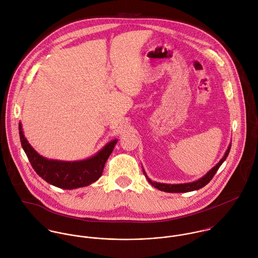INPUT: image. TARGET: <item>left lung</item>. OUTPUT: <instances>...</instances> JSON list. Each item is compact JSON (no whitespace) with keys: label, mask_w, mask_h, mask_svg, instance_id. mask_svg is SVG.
Returning a JSON list of instances; mask_svg holds the SVG:
<instances>
[{"label":"left lung","mask_w":258,"mask_h":258,"mask_svg":"<svg viewBox=\"0 0 258 258\" xmlns=\"http://www.w3.org/2000/svg\"><path fill=\"white\" fill-rule=\"evenodd\" d=\"M231 149V144L228 146L227 151L225 152V155L223 156V158L219 161V163H217L216 166H214L209 172H207V174H205L202 178L198 179L197 181L194 182H190V183H184V184H165V183H159V182H154L152 181L148 175L146 174L145 170L143 169V172L148 180V182L154 186L155 188H157L160 191H164V192H168V193H186V192H192V191H196L199 190L203 187H205L214 177V175L216 174V172L218 171V169L220 168V166L223 164V162L226 160V158L228 157V154L230 152Z\"/></svg>","instance_id":"obj_1"}]
</instances>
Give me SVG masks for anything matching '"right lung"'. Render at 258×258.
<instances>
[{
	"label": "right lung",
	"mask_w": 258,
	"mask_h": 258,
	"mask_svg": "<svg viewBox=\"0 0 258 258\" xmlns=\"http://www.w3.org/2000/svg\"><path fill=\"white\" fill-rule=\"evenodd\" d=\"M19 135L22 148L35 172L50 185L66 190L85 187L97 181L118 141L116 139L110 141L88 159L67 162L51 160L39 155L25 138L21 122L19 123Z\"/></svg>",
	"instance_id": "obj_1"
}]
</instances>
